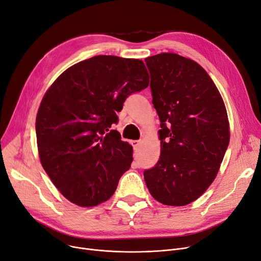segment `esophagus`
<instances>
[{
  "instance_id": "34e87169",
  "label": "esophagus",
  "mask_w": 261,
  "mask_h": 261,
  "mask_svg": "<svg viewBox=\"0 0 261 261\" xmlns=\"http://www.w3.org/2000/svg\"><path fill=\"white\" fill-rule=\"evenodd\" d=\"M131 145L133 146V148L136 150L138 149L139 147H140V145H141V141H132L131 142Z\"/></svg>"
}]
</instances>
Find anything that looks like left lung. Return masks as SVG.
I'll use <instances>...</instances> for the list:
<instances>
[{
    "instance_id": "left-lung-1",
    "label": "left lung",
    "mask_w": 261,
    "mask_h": 261,
    "mask_svg": "<svg viewBox=\"0 0 261 261\" xmlns=\"http://www.w3.org/2000/svg\"><path fill=\"white\" fill-rule=\"evenodd\" d=\"M152 103L161 120V155L144 171L151 196L183 206L213 183L229 143L226 109L204 68L180 55L145 59Z\"/></svg>"
}]
</instances>
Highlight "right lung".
Wrapping results in <instances>:
<instances>
[{"instance_id":"obj_1","label":"right lung","mask_w":261,"mask_h":261,"mask_svg":"<svg viewBox=\"0 0 261 261\" xmlns=\"http://www.w3.org/2000/svg\"><path fill=\"white\" fill-rule=\"evenodd\" d=\"M148 86L142 60L95 56L67 68L45 93L36 119L39 155L68 201L91 207L115 193L133 149L111 126L129 95Z\"/></svg>"}]
</instances>
